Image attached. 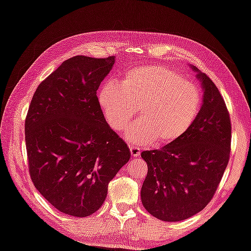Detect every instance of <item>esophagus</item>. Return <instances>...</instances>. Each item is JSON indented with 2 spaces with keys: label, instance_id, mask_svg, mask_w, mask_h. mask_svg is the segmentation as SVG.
I'll use <instances>...</instances> for the list:
<instances>
[{
  "label": "esophagus",
  "instance_id": "1",
  "mask_svg": "<svg viewBox=\"0 0 251 251\" xmlns=\"http://www.w3.org/2000/svg\"><path fill=\"white\" fill-rule=\"evenodd\" d=\"M129 150L133 157H138L141 155V150L136 146H129Z\"/></svg>",
  "mask_w": 251,
  "mask_h": 251
}]
</instances>
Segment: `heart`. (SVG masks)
Returning a JSON list of instances; mask_svg holds the SVG:
<instances>
[{
  "label": "heart",
  "instance_id": "obj_1",
  "mask_svg": "<svg viewBox=\"0 0 251 251\" xmlns=\"http://www.w3.org/2000/svg\"><path fill=\"white\" fill-rule=\"evenodd\" d=\"M99 106L111 128L124 130L140 108L141 119L125 133L136 145L169 144L189 132L200 114L202 95L193 82L163 66H142L124 75L119 86L107 82Z\"/></svg>",
  "mask_w": 251,
  "mask_h": 251
}]
</instances>
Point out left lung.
Here are the masks:
<instances>
[{
  "label": "left lung",
  "instance_id": "8db88e82",
  "mask_svg": "<svg viewBox=\"0 0 251 251\" xmlns=\"http://www.w3.org/2000/svg\"><path fill=\"white\" fill-rule=\"evenodd\" d=\"M203 90L200 114L189 132L160 150L144 151L149 172L141 190L147 212L162 221L189 219L211 201L228 165L231 124L213 81L191 66Z\"/></svg>",
  "mask_w": 251,
  "mask_h": 251
}]
</instances>
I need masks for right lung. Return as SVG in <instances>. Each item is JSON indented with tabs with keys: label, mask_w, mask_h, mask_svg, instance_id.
I'll use <instances>...</instances> for the list:
<instances>
[{
	"label": "right lung",
	"mask_w": 251,
	"mask_h": 251,
	"mask_svg": "<svg viewBox=\"0 0 251 251\" xmlns=\"http://www.w3.org/2000/svg\"><path fill=\"white\" fill-rule=\"evenodd\" d=\"M115 57L75 55L35 90L25 118L30 176L55 209L88 217L104 203L108 183L129 161L126 143L107 124L97 90Z\"/></svg>",
	"instance_id": "add662e5"
}]
</instances>
